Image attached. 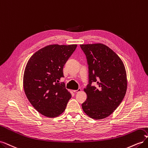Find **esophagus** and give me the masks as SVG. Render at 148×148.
Returning <instances> with one entry per match:
<instances>
[{"label": "esophagus", "instance_id": "esophagus-1", "mask_svg": "<svg viewBox=\"0 0 148 148\" xmlns=\"http://www.w3.org/2000/svg\"><path fill=\"white\" fill-rule=\"evenodd\" d=\"M79 91H81V88H78V89H77V90H73V92L75 93H77V92H78Z\"/></svg>", "mask_w": 148, "mask_h": 148}]
</instances>
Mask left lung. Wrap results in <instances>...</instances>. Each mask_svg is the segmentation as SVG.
<instances>
[{"label": "left lung", "instance_id": "1", "mask_svg": "<svg viewBox=\"0 0 148 148\" xmlns=\"http://www.w3.org/2000/svg\"><path fill=\"white\" fill-rule=\"evenodd\" d=\"M88 65V84L84 89L87 99L82 105L92 119L108 117L123 101L127 88V74L120 58L102 44H82ZM97 83L96 86L92 85Z\"/></svg>", "mask_w": 148, "mask_h": 148}]
</instances>
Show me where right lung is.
<instances>
[{"mask_svg":"<svg viewBox=\"0 0 148 148\" xmlns=\"http://www.w3.org/2000/svg\"><path fill=\"white\" fill-rule=\"evenodd\" d=\"M77 45L53 44L31 56L23 76L25 95L34 108L47 117H56L65 110L71 97L64 82V66Z\"/></svg>","mask_w":148,"mask_h":148,"instance_id":"right-lung-1","label":"right lung"}]
</instances>
